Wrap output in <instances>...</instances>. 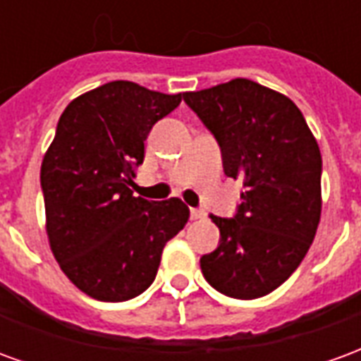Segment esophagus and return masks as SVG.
I'll use <instances>...</instances> for the list:
<instances>
[{
  "instance_id": "34e87169",
  "label": "esophagus",
  "mask_w": 361,
  "mask_h": 361,
  "mask_svg": "<svg viewBox=\"0 0 361 361\" xmlns=\"http://www.w3.org/2000/svg\"><path fill=\"white\" fill-rule=\"evenodd\" d=\"M191 220H199V219H204V212L201 209H191Z\"/></svg>"
}]
</instances>
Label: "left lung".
I'll list each match as a JSON object with an SVG mask.
<instances>
[{
    "instance_id": "left-lung-1",
    "label": "left lung",
    "mask_w": 361,
    "mask_h": 361,
    "mask_svg": "<svg viewBox=\"0 0 361 361\" xmlns=\"http://www.w3.org/2000/svg\"><path fill=\"white\" fill-rule=\"evenodd\" d=\"M214 135L228 178L245 191L234 219L211 214L216 250L201 257L220 294L255 300L300 267L321 219V152L302 111L288 96L250 79L183 92Z\"/></svg>"
}]
</instances>
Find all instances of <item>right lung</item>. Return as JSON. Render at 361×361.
<instances>
[{
	"label": "right lung",
	"instance_id": "right-lung-1",
	"mask_svg": "<svg viewBox=\"0 0 361 361\" xmlns=\"http://www.w3.org/2000/svg\"><path fill=\"white\" fill-rule=\"evenodd\" d=\"M180 94L111 81L69 102L40 168L46 232L67 279L100 302H126L157 276L164 245L185 226L178 197L131 191L145 141Z\"/></svg>",
	"mask_w": 361,
	"mask_h": 361
}]
</instances>
